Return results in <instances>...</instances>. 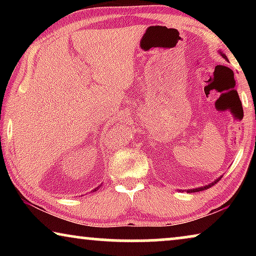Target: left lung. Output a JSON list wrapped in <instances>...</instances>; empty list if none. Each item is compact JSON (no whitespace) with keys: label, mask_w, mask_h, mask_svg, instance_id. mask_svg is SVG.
<instances>
[{"label":"left lung","mask_w":256,"mask_h":256,"mask_svg":"<svg viewBox=\"0 0 256 256\" xmlns=\"http://www.w3.org/2000/svg\"><path fill=\"white\" fill-rule=\"evenodd\" d=\"M219 54H222L224 58H225V59H227V57H226V56H225V54H222V52H220V51H219ZM219 180H220V178H218V180H214V182H213V183H211V184H208V185H205V186H202V188H192V190H188V192H198V191H202V190H206V188H211V186H212V185H214V184L216 183V182H218Z\"/></svg>","instance_id":"8db88e82"}]
</instances>
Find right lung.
<instances>
[{
    "mask_svg": "<svg viewBox=\"0 0 256 256\" xmlns=\"http://www.w3.org/2000/svg\"><path fill=\"white\" fill-rule=\"evenodd\" d=\"M98 188H99V186H98V188H94V190H93V192H94V191H96V190H98Z\"/></svg>",
    "mask_w": 256,
    "mask_h": 256,
    "instance_id": "add662e5",
    "label": "right lung"
}]
</instances>
